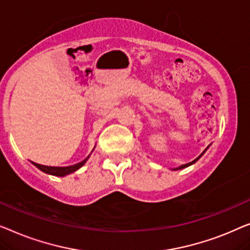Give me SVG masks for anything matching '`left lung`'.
<instances>
[{
  "label": "left lung",
  "instance_id": "left-lung-1",
  "mask_svg": "<svg viewBox=\"0 0 250 250\" xmlns=\"http://www.w3.org/2000/svg\"><path fill=\"white\" fill-rule=\"evenodd\" d=\"M205 150H206V149H205ZM205 150H204V152H203V153H202V154H200V155H199V156H198V157H197V159H195V160H194V161H191V162H189V163H187V164H184V165H181V167H178V168H174V170H180V168H184V167H189V165H191V164H192V163H195V162H196V161H197V160H199V157H200V156H202V155H203V154H204V153H205Z\"/></svg>",
  "mask_w": 250,
  "mask_h": 250
}]
</instances>
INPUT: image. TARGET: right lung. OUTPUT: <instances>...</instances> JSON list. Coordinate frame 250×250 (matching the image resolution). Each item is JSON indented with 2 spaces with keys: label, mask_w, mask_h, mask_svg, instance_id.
<instances>
[{
  "label": "right lung",
  "mask_w": 250,
  "mask_h": 250,
  "mask_svg": "<svg viewBox=\"0 0 250 250\" xmlns=\"http://www.w3.org/2000/svg\"><path fill=\"white\" fill-rule=\"evenodd\" d=\"M88 157H87V159H85L83 161H82V162H79V163L75 164V165H70V167H46V165L34 163V162H33V164L35 165V167H37L38 168H40V170L45 172V173H48V174H52V175H58V177H63V175L72 173V172L78 170L79 167H82L83 165L86 163V161L88 160Z\"/></svg>",
  "instance_id": "1"
}]
</instances>
